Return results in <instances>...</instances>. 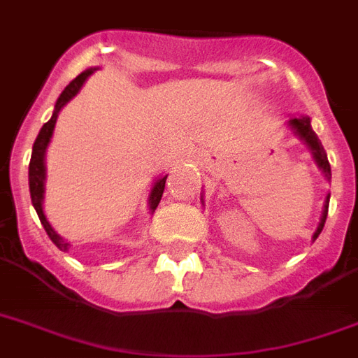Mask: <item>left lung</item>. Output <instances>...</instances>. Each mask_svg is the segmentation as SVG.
I'll return each mask as SVG.
<instances>
[{
    "label": "left lung",
    "instance_id": "left-lung-1",
    "mask_svg": "<svg viewBox=\"0 0 358 358\" xmlns=\"http://www.w3.org/2000/svg\"><path fill=\"white\" fill-rule=\"evenodd\" d=\"M289 124H292V128H294L295 131L299 134L301 139L305 141L306 145L310 146V150H312V154H314V159H316V163L320 165V169H322L323 173H325V176L331 180V165H329L327 154H325L322 143H320L317 135L314 134V129H312L310 119H308V117H303V119H292L289 120ZM327 212H329V196H327V202H325V210H323L322 223H320V227H317L316 234H314V239L322 234L323 224H325V219H327Z\"/></svg>",
    "mask_w": 358,
    "mask_h": 358
}]
</instances>
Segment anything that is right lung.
Masks as SVG:
<instances>
[{
	"instance_id": "right-lung-1",
	"label": "right lung",
	"mask_w": 358,
	"mask_h": 358,
	"mask_svg": "<svg viewBox=\"0 0 358 358\" xmlns=\"http://www.w3.org/2000/svg\"><path fill=\"white\" fill-rule=\"evenodd\" d=\"M94 72V69H89L85 72H81L76 80H72L66 85L63 92H61V96H59L57 103H55V111H53L52 119L48 120L44 126L41 128L38 131V137H36L35 145H33V154H31V162H29V191H31V202H33V206H35L36 213H38V219H41L42 227L46 230V234L50 236L53 243L57 245L59 250H69L72 245L69 241H64L61 236L55 234V230L52 229V224L48 223L46 215H44V210H42V199H44V178H46V169H44V154H46V146L52 139V134H53V128H55V120H57V115L59 111L63 109V106L69 100L80 92V89L83 87L85 80L89 76ZM165 180L167 176H163L162 180H157L156 185H154V189L150 193V210H156L159 201H162L163 196V189H165Z\"/></svg>"
}]
</instances>
